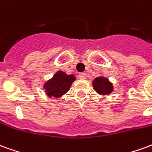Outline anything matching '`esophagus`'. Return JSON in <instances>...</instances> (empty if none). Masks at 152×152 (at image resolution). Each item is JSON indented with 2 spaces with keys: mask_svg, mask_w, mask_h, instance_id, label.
Returning <instances> with one entry per match:
<instances>
[{
  "mask_svg": "<svg viewBox=\"0 0 152 152\" xmlns=\"http://www.w3.org/2000/svg\"><path fill=\"white\" fill-rule=\"evenodd\" d=\"M78 76H79L80 79H86V74L85 72L80 73L79 75H78Z\"/></svg>",
  "mask_w": 152,
  "mask_h": 152,
  "instance_id": "34e87169",
  "label": "esophagus"
}]
</instances>
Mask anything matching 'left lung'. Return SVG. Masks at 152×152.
<instances>
[{
  "instance_id": "obj_1",
  "label": "left lung",
  "mask_w": 152,
  "mask_h": 152,
  "mask_svg": "<svg viewBox=\"0 0 152 152\" xmlns=\"http://www.w3.org/2000/svg\"><path fill=\"white\" fill-rule=\"evenodd\" d=\"M93 86L95 91L100 94H109L113 90V87L107 79L104 77H97L93 82Z\"/></svg>"
}]
</instances>
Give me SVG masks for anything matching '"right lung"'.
Segmentation results:
<instances>
[{"mask_svg": "<svg viewBox=\"0 0 152 152\" xmlns=\"http://www.w3.org/2000/svg\"><path fill=\"white\" fill-rule=\"evenodd\" d=\"M75 80L76 78L73 75H66L63 72H58L52 79L45 84L44 88L49 97L58 98L69 90Z\"/></svg>", "mask_w": 152, "mask_h": 152, "instance_id": "add662e5", "label": "right lung"}]
</instances>
